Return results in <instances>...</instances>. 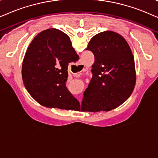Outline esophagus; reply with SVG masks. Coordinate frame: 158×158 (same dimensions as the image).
I'll use <instances>...</instances> for the list:
<instances>
[{
    "mask_svg": "<svg viewBox=\"0 0 158 158\" xmlns=\"http://www.w3.org/2000/svg\"><path fill=\"white\" fill-rule=\"evenodd\" d=\"M77 66H78L80 68H81V71L84 70V65H83V63H81V62H78V64H77ZM80 101H81V99H80Z\"/></svg>",
    "mask_w": 158,
    "mask_h": 158,
    "instance_id": "obj_1",
    "label": "esophagus"
}]
</instances>
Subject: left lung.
I'll return each mask as SVG.
<instances>
[{
  "label": "left lung",
  "instance_id": "1",
  "mask_svg": "<svg viewBox=\"0 0 158 158\" xmlns=\"http://www.w3.org/2000/svg\"><path fill=\"white\" fill-rule=\"evenodd\" d=\"M87 50L95 57L92 78L83 94L81 111H110L130 96L136 83L135 60L128 43L116 32L95 35Z\"/></svg>",
  "mask_w": 158,
  "mask_h": 158
}]
</instances>
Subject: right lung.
I'll return each instance as SVG.
<instances>
[{"label": "right lung", "mask_w": 158, "mask_h": 158, "mask_svg": "<svg viewBox=\"0 0 158 158\" xmlns=\"http://www.w3.org/2000/svg\"><path fill=\"white\" fill-rule=\"evenodd\" d=\"M77 57L70 37L60 30L49 29L36 35L25 54L21 71L32 98L45 107L76 110L80 103L65 82L69 64L76 62Z\"/></svg>", "instance_id": "1"}]
</instances>
